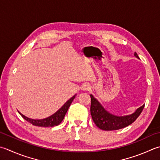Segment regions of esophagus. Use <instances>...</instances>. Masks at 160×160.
<instances>
[{
	"label": "esophagus",
	"mask_w": 160,
	"mask_h": 160,
	"mask_svg": "<svg viewBox=\"0 0 160 160\" xmlns=\"http://www.w3.org/2000/svg\"><path fill=\"white\" fill-rule=\"evenodd\" d=\"M90 88H91L90 85L87 83H84L80 87L81 90L83 91V92H87V91H89L90 89Z\"/></svg>",
	"instance_id": "34e87169"
}]
</instances>
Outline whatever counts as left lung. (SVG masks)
<instances>
[{
    "label": "left lung",
    "instance_id": "obj_1",
    "mask_svg": "<svg viewBox=\"0 0 160 160\" xmlns=\"http://www.w3.org/2000/svg\"><path fill=\"white\" fill-rule=\"evenodd\" d=\"M137 58L139 59L137 52L134 53ZM91 96V115L96 126L102 130H117L126 128L132 124L142 113L144 105L137 108L132 114L125 116H117L109 113L103 108L100 102L92 94Z\"/></svg>",
    "mask_w": 160,
    "mask_h": 160
}]
</instances>
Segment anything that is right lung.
I'll list each match as a JSON object with an SVG mask.
<instances>
[{
	"label": "right lung",
	"mask_w": 160,
	"mask_h": 160,
	"mask_svg": "<svg viewBox=\"0 0 160 160\" xmlns=\"http://www.w3.org/2000/svg\"><path fill=\"white\" fill-rule=\"evenodd\" d=\"M77 94L74 95L73 97L66 102L64 104L62 105V107L59 109L58 110L52 114L50 117L42 118V119H32V118H28L23 114H22L20 112H18V113L23 117L25 120L29 122L31 124H32L33 126H39V127H53V126H57L63 121L64 118L65 117V114H67L68 108H69L71 102H73L74 98H76Z\"/></svg>",
	"instance_id": "right-lung-1"
}]
</instances>
